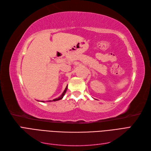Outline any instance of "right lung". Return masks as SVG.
Returning a JSON list of instances; mask_svg holds the SVG:
<instances>
[{
    "instance_id": "1",
    "label": "right lung",
    "mask_w": 151,
    "mask_h": 151,
    "mask_svg": "<svg viewBox=\"0 0 151 151\" xmlns=\"http://www.w3.org/2000/svg\"><path fill=\"white\" fill-rule=\"evenodd\" d=\"M67 87L65 88L64 91H63V93L62 94V95L60 96V97H58V98H56V99H54L52 100H52H50V101H50V102H51V101H58V100L62 99L63 98V96L65 95V93H66V91H67ZM42 102H44V101H42Z\"/></svg>"
}]
</instances>
